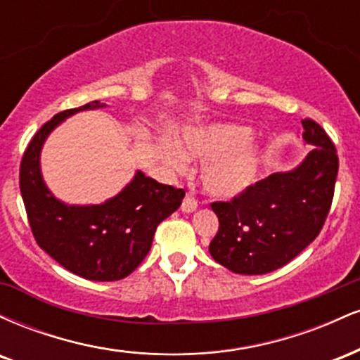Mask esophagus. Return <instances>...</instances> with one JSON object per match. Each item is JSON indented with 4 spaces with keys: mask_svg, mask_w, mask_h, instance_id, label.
Returning <instances> with one entry per match:
<instances>
[{
    "mask_svg": "<svg viewBox=\"0 0 360 360\" xmlns=\"http://www.w3.org/2000/svg\"><path fill=\"white\" fill-rule=\"evenodd\" d=\"M196 208H198V201L194 200L193 196H186L184 200H183V205H181V210H183L184 213H193V212H196Z\"/></svg>",
    "mask_w": 360,
    "mask_h": 360,
    "instance_id": "esophagus-1",
    "label": "esophagus"
}]
</instances>
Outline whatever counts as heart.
I'll list each match as a JSON object with an SVG mask.
<instances>
[{
  "label": "heart",
  "mask_w": 360,
  "mask_h": 360,
  "mask_svg": "<svg viewBox=\"0 0 360 360\" xmlns=\"http://www.w3.org/2000/svg\"><path fill=\"white\" fill-rule=\"evenodd\" d=\"M252 135V128L235 123H201L186 127L177 147L164 142L159 154L176 172H188L189 160L203 162L200 181L205 193L232 200L257 183L267 162L266 146Z\"/></svg>",
  "instance_id": "1"
}]
</instances>
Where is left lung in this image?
<instances>
[{
    "mask_svg": "<svg viewBox=\"0 0 360 360\" xmlns=\"http://www.w3.org/2000/svg\"><path fill=\"white\" fill-rule=\"evenodd\" d=\"M300 137L313 146L289 171L274 172L229 203H213L220 229L210 254L235 274H267L286 266L323 226L338 172L332 140L313 120Z\"/></svg>",
    "mask_w": 360,
    "mask_h": 360,
    "instance_id": "1",
    "label": "left lung"
}]
</instances>
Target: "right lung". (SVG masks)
<instances>
[{
    "instance_id": "obj_1",
    "label": "right lung",
    "mask_w": 360,
    "mask_h": 360,
    "mask_svg": "<svg viewBox=\"0 0 360 360\" xmlns=\"http://www.w3.org/2000/svg\"><path fill=\"white\" fill-rule=\"evenodd\" d=\"M106 108L91 101L57 113L35 134L20 166V191L40 249L72 274L89 281H118L140 266L157 225L183 203L184 191L157 183L142 171L118 194L98 205H69L45 184L40 155L49 135L79 111Z\"/></svg>"
}]
</instances>
